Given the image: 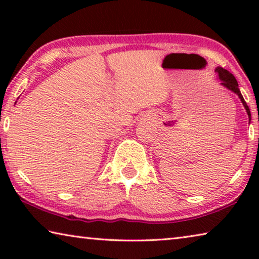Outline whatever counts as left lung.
Returning <instances> with one entry per match:
<instances>
[{
  "instance_id": "1",
  "label": "left lung",
  "mask_w": 259,
  "mask_h": 259,
  "mask_svg": "<svg viewBox=\"0 0 259 259\" xmlns=\"http://www.w3.org/2000/svg\"><path fill=\"white\" fill-rule=\"evenodd\" d=\"M214 72L218 74V78L219 81H221V84L223 87H225L226 89H229L231 91H233L234 94L238 95V97L240 98L241 103L245 108V112L248 114V117H249V121L251 120V114H250V109H249L247 103L244 102V99L242 97V95H241V91L239 89V84H238V81H236V78L233 76V74H231L229 71H226L223 67H217L214 69Z\"/></svg>"
}]
</instances>
